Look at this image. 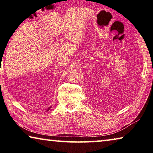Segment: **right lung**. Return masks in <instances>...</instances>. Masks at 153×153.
Returning <instances> with one entry per match:
<instances>
[{"instance_id":"add662e5","label":"right lung","mask_w":153,"mask_h":153,"mask_svg":"<svg viewBox=\"0 0 153 153\" xmlns=\"http://www.w3.org/2000/svg\"><path fill=\"white\" fill-rule=\"evenodd\" d=\"M51 108V107H49V108H48V109H47V111H49V110L50 108Z\"/></svg>"}]
</instances>
